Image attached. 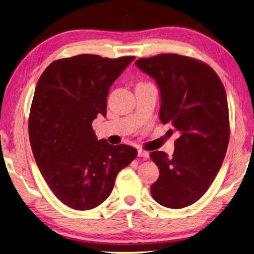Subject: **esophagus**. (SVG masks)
Listing matches in <instances>:
<instances>
[{
	"mask_svg": "<svg viewBox=\"0 0 254 254\" xmlns=\"http://www.w3.org/2000/svg\"><path fill=\"white\" fill-rule=\"evenodd\" d=\"M148 156H149V154H148V151H146V150H142V149H139V150H138V157H141V158H148Z\"/></svg>",
	"mask_w": 254,
	"mask_h": 254,
	"instance_id": "34e87169",
	"label": "esophagus"
}]
</instances>
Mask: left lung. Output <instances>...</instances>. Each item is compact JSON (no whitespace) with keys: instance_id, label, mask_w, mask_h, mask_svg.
<instances>
[{"instance_id":"1","label":"left lung","mask_w":254,"mask_h":254,"mask_svg":"<svg viewBox=\"0 0 254 254\" xmlns=\"http://www.w3.org/2000/svg\"><path fill=\"white\" fill-rule=\"evenodd\" d=\"M135 64L159 87L161 123L180 133L171 158L150 152L159 168L151 195L166 208L188 207L209 189L226 156L230 138L226 89L216 71L192 57L159 54Z\"/></svg>"}]
</instances>
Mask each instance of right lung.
Here are the masks:
<instances>
[{
	"label": "right lung",
	"mask_w": 254,
	"mask_h": 254,
	"mask_svg": "<svg viewBox=\"0 0 254 254\" xmlns=\"http://www.w3.org/2000/svg\"><path fill=\"white\" fill-rule=\"evenodd\" d=\"M133 60L76 55L54 61L38 79L28 118L32 151L53 193L71 209L103 203L137 156L128 145L97 140L92 126L106 116L108 90Z\"/></svg>",
	"instance_id": "right-lung-1"
}]
</instances>
